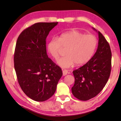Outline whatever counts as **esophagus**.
Returning <instances> with one entry per match:
<instances>
[{
    "instance_id": "obj_1",
    "label": "esophagus",
    "mask_w": 121,
    "mask_h": 121,
    "mask_svg": "<svg viewBox=\"0 0 121 121\" xmlns=\"http://www.w3.org/2000/svg\"><path fill=\"white\" fill-rule=\"evenodd\" d=\"M62 73H63V76H65L67 74V73H68V71L66 70V69H65V70H63Z\"/></svg>"
}]
</instances>
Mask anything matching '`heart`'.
I'll use <instances>...</instances> for the list:
<instances>
[{
    "label": "heart",
    "mask_w": 121,
    "mask_h": 121,
    "mask_svg": "<svg viewBox=\"0 0 121 121\" xmlns=\"http://www.w3.org/2000/svg\"><path fill=\"white\" fill-rule=\"evenodd\" d=\"M98 45L96 37L85 35L77 30H72L59 37H53L47 44V50L52 58L57 60L62 48L66 49V56L58 60L62 68H69L75 63L81 65L87 62L93 56Z\"/></svg>",
    "instance_id": "heart-1"
}]
</instances>
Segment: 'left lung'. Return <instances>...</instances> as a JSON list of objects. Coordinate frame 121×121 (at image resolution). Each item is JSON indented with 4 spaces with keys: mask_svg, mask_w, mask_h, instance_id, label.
<instances>
[{
    "mask_svg": "<svg viewBox=\"0 0 121 121\" xmlns=\"http://www.w3.org/2000/svg\"><path fill=\"white\" fill-rule=\"evenodd\" d=\"M98 32L99 42L95 53L86 64L73 71L75 83L71 88L72 93L83 101L92 99L102 91L111 71L112 52L109 44L101 32Z\"/></svg>",
    "mask_w": 121,
    "mask_h": 121,
    "instance_id": "left-lung-1",
    "label": "left lung"
}]
</instances>
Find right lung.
<instances>
[{
	"label": "right lung",
	"mask_w": 121,
	"mask_h": 121,
	"mask_svg": "<svg viewBox=\"0 0 121 121\" xmlns=\"http://www.w3.org/2000/svg\"><path fill=\"white\" fill-rule=\"evenodd\" d=\"M56 22H39L22 31L14 56L17 81L24 93L36 101H44L56 91L62 76L60 67L48 57L46 39Z\"/></svg>",
	"instance_id": "1"
}]
</instances>
